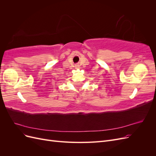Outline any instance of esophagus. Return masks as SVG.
<instances>
[{
    "label": "esophagus",
    "instance_id": "obj_1",
    "mask_svg": "<svg viewBox=\"0 0 156 156\" xmlns=\"http://www.w3.org/2000/svg\"><path fill=\"white\" fill-rule=\"evenodd\" d=\"M79 65H75V68H79Z\"/></svg>",
    "mask_w": 156,
    "mask_h": 156
}]
</instances>
